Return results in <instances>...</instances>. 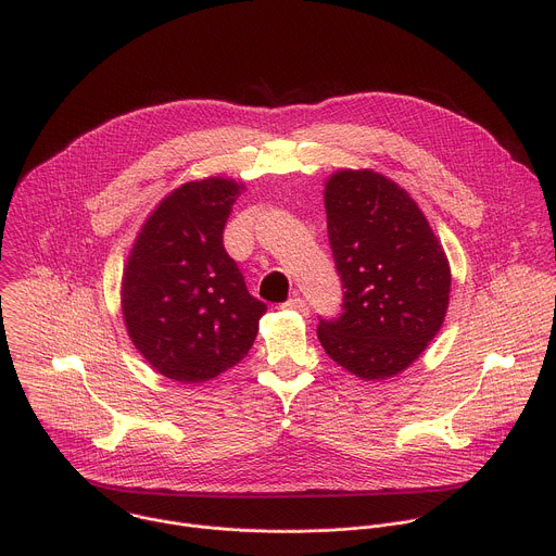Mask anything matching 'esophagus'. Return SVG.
<instances>
[{
    "instance_id": "34e87169",
    "label": "esophagus",
    "mask_w": 556,
    "mask_h": 556,
    "mask_svg": "<svg viewBox=\"0 0 556 556\" xmlns=\"http://www.w3.org/2000/svg\"><path fill=\"white\" fill-rule=\"evenodd\" d=\"M281 307L283 309H294V312H299V314H307L309 309H307V303L301 299V296H290L286 303H281Z\"/></svg>"
}]
</instances>
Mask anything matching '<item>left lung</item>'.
I'll return each mask as SVG.
<instances>
[{
  "label": "left lung",
  "mask_w": 556,
  "mask_h": 556,
  "mask_svg": "<svg viewBox=\"0 0 556 556\" xmlns=\"http://www.w3.org/2000/svg\"><path fill=\"white\" fill-rule=\"evenodd\" d=\"M328 240L345 288L341 314L319 319L326 354L378 380L409 367L438 334L451 270L418 204L380 174L339 172L326 185Z\"/></svg>",
  "instance_id": "obj_1"
}]
</instances>
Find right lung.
<instances>
[{
	"mask_svg": "<svg viewBox=\"0 0 556 556\" xmlns=\"http://www.w3.org/2000/svg\"><path fill=\"white\" fill-rule=\"evenodd\" d=\"M240 195L232 180L187 182L167 195L127 260L123 316L153 369L202 382L240 363L255 343L266 303L255 299L224 249Z\"/></svg>",
	"mask_w": 556,
	"mask_h": 556,
	"instance_id": "1",
	"label": "right lung"
}]
</instances>
